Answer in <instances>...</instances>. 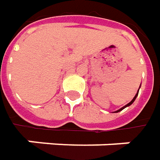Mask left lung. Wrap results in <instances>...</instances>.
<instances>
[{
    "instance_id": "obj_1",
    "label": "left lung",
    "mask_w": 160,
    "mask_h": 160,
    "mask_svg": "<svg viewBox=\"0 0 160 160\" xmlns=\"http://www.w3.org/2000/svg\"><path fill=\"white\" fill-rule=\"evenodd\" d=\"M138 92H139V90H138V92H137V93H136V94H135V96H134V98H133V99H132V101H131V102H129V103H128V104H126V106H125V107H123V108H120V109H118V110H117V111H116V112H119V111H121V110H122V109H124V108H126L127 107V106H130V105H131V104H132V102H134V101H135V99H136V97H137V95H138Z\"/></svg>"
}]
</instances>
